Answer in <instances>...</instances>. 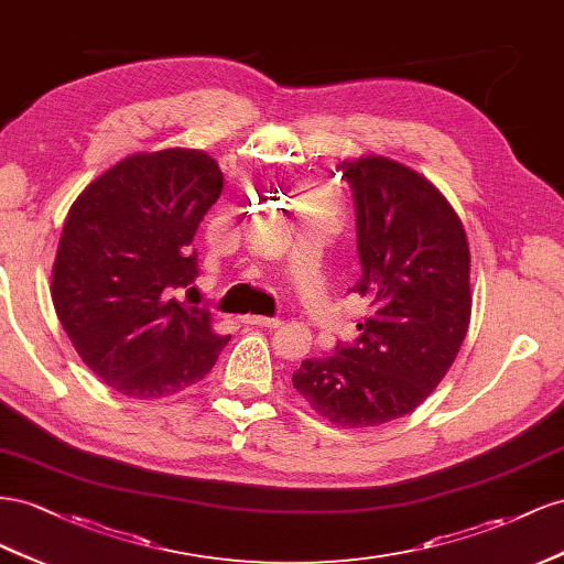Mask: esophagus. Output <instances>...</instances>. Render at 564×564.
Returning <instances> with one entry per match:
<instances>
[{"mask_svg":"<svg viewBox=\"0 0 564 564\" xmlns=\"http://www.w3.org/2000/svg\"><path fill=\"white\" fill-rule=\"evenodd\" d=\"M246 324L250 326H264V328H279L281 318H269V316H246Z\"/></svg>","mask_w":564,"mask_h":564,"instance_id":"esophagus-1","label":"esophagus"}]
</instances>
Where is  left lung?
Segmentation results:
<instances>
[{"mask_svg":"<svg viewBox=\"0 0 564 564\" xmlns=\"http://www.w3.org/2000/svg\"><path fill=\"white\" fill-rule=\"evenodd\" d=\"M357 203L364 273L349 291L371 302L361 337L307 359L293 388L340 427H378L411 413L456 361L473 312L463 221L427 176L384 155L343 160Z\"/></svg>","mask_w":564,"mask_h":564,"instance_id":"obj_1","label":"left lung"}]
</instances>
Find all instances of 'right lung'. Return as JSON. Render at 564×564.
I'll return each instance as SVG.
<instances>
[{
    "label": "right lung",
    "mask_w": 564,
    "mask_h": 564,
    "mask_svg": "<svg viewBox=\"0 0 564 564\" xmlns=\"http://www.w3.org/2000/svg\"><path fill=\"white\" fill-rule=\"evenodd\" d=\"M221 188L213 155L176 147L122 158L70 205L54 310L79 359L124 397L184 392L229 343L205 307L172 297L198 276L188 246Z\"/></svg>",
    "instance_id": "add662e5"
}]
</instances>
